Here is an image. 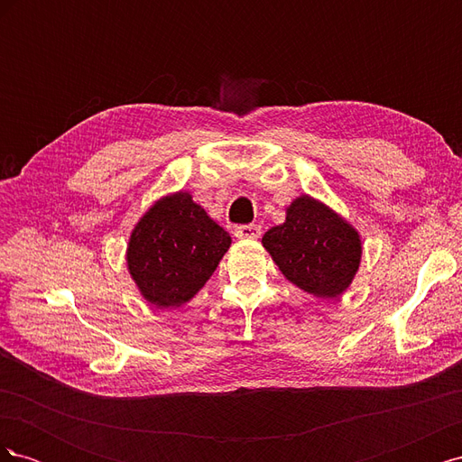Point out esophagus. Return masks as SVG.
Returning <instances> with one entry per match:
<instances>
[{"label":"esophagus","instance_id":"1","mask_svg":"<svg viewBox=\"0 0 462 462\" xmlns=\"http://www.w3.org/2000/svg\"><path fill=\"white\" fill-rule=\"evenodd\" d=\"M262 227L260 226H239L235 229L236 239H260Z\"/></svg>","mask_w":462,"mask_h":462}]
</instances>
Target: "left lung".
Returning a JSON list of instances; mask_svg holds the SVG:
<instances>
[{"label":"left lung","mask_w":462,"mask_h":462,"mask_svg":"<svg viewBox=\"0 0 462 462\" xmlns=\"http://www.w3.org/2000/svg\"><path fill=\"white\" fill-rule=\"evenodd\" d=\"M282 226L262 236L292 285L319 299H335L353 283L362 258L358 231L328 204L300 194L287 206Z\"/></svg>","instance_id":"left-lung-1"}]
</instances>
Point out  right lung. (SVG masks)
<instances>
[{
  "label": "right lung",
  "instance_id": "right-lung-1",
  "mask_svg": "<svg viewBox=\"0 0 462 462\" xmlns=\"http://www.w3.org/2000/svg\"><path fill=\"white\" fill-rule=\"evenodd\" d=\"M229 246V233L190 192L179 190L138 219L127 245V270L148 304L177 309L206 285Z\"/></svg>",
  "mask_w": 462,
  "mask_h": 462
}]
</instances>
